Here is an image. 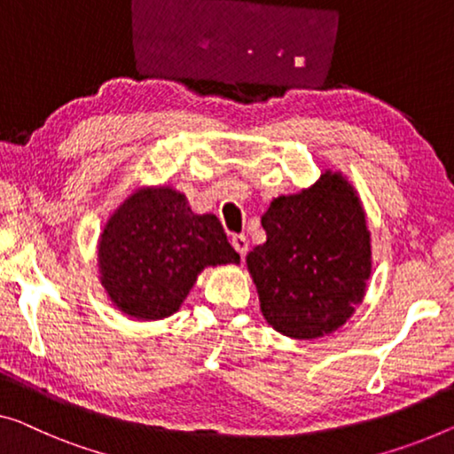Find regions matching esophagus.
Returning <instances> with one entry per match:
<instances>
[{"instance_id": "34e87169", "label": "esophagus", "mask_w": 454, "mask_h": 454, "mask_svg": "<svg viewBox=\"0 0 454 454\" xmlns=\"http://www.w3.org/2000/svg\"><path fill=\"white\" fill-rule=\"evenodd\" d=\"M232 247L240 256H245L247 250H248V239L245 234H234L232 236Z\"/></svg>"}]
</instances>
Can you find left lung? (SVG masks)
<instances>
[{
	"mask_svg": "<svg viewBox=\"0 0 454 454\" xmlns=\"http://www.w3.org/2000/svg\"><path fill=\"white\" fill-rule=\"evenodd\" d=\"M267 242L247 254L261 312L297 340L334 333L363 301L371 277V234L355 187L326 171L309 189L270 201Z\"/></svg>",
	"mask_w": 454,
	"mask_h": 454,
	"instance_id": "8db88e82",
	"label": "left lung"
}]
</instances>
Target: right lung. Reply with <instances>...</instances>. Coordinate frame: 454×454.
<instances>
[{
    "instance_id": "add662e5",
    "label": "right lung",
    "mask_w": 454,
    "mask_h": 454,
    "mask_svg": "<svg viewBox=\"0 0 454 454\" xmlns=\"http://www.w3.org/2000/svg\"><path fill=\"white\" fill-rule=\"evenodd\" d=\"M99 279L120 312H177L206 267L240 262L214 214H193L171 187H140L110 215L98 245Z\"/></svg>"
}]
</instances>
